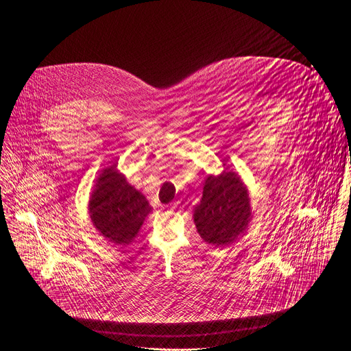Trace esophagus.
<instances>
[{
	"label": "esophagus",
	"mask_w": 351,
	"mask_h": 351,
	"mask_svg": "<svg viewBox=\"0 0 351 351\" xmlns=\"http://www.w3.org/2000/svg\"><path fill=\"white\" fill-rule=\"evenodd\" d=\"M176 208H178V202H172V204L168 205V209H171V210H175Z\"/></svg>",
	"instance_id": "esophagus-1"
}]
</instances>
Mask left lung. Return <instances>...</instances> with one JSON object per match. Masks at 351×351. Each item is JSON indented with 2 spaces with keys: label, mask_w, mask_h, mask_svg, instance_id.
I'll return each instance as SVG.
<instances>
[{
  "label": "left lung",
  "mask_w": 351,
  "mask_h": 351,
  "mask_svg": "<svg viewBox=\"0 0 351 351\" xmlns=\"http://www.w3.org/2000/svg\"><path fill=\"white\" fill-rule=\"evenodd\" d=\"M252 220L247 186L233 171L209 175L200 204L193 209L197 233L208 245L228 246L246 232Z\"/></svg>",
  "instance_id": "1"
}]
</instances>
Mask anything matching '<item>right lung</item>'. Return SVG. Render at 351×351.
<instances>
[{
	"mask_svg": "<svg viewBox=\"0 0 351 351\" xmlns=\"http://www.w3.org/2000/svg\"><path fill=\"white\" fill-rule=\"evenodd\" d=\"M88 212L101 236L110 243L125 246L134 242L152 206L112 165L97 178Z\"/></svg>",
	"mask_w": 351,
	"mask_h": 351,
	"instance_id": "add662e5",
	"label": "right lung"
}]
</instances>
